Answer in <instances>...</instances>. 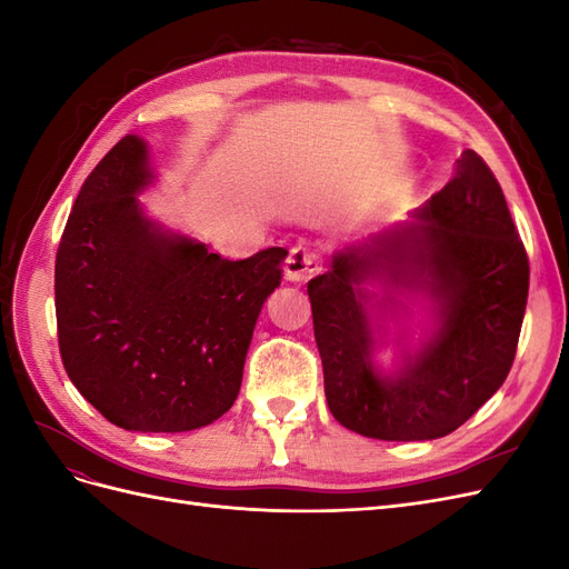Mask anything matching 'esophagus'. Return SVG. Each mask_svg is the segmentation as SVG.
<instances>
[{"label":"esophagus","instance_id":"34e87169","mask_svg":"<svg viewBox=\"0 0 569 569\" xmlns=\"http://www.w3.org/2000/svg\"><path fill=\"white\" fill-rule=\"evenodd\" d=\"M320 270V256L308 247H295L284 261V274L289 282H306Z\"/></svg>","mask_w":569,"mask_h":569}]
</instances>
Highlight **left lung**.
<instances>
[{"label": "left lung", "instance_id": "left-lung-1", "mask_svg": "<svg viewBox=\"0 0 569 569\" xmlns=\"http://www.w3.org/2000/svg\"><path fill=\"white\" fill-rule=\"evenodd\" d=\"M412 218L335 253L308 282L327 406L370 439H439L470 420L506 382L527 308L529 258L479 153L465 149L449 184ZM370 279L420 290L438 311L436 335L396 376L371 366Z\"/></svg>", "mask_w": 569, "mask_h": 569}]
</instances>
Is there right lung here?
Listing matches in <instances>:
<instances>
[{
  "label": "right lung",
  "instance_id": "right-lung-1",
  "mask_svg": "<svg viewBox=\"0 0 569 569\" xmlns=\"http://www.w3.org/2000/svg\"><path fill=\"white\" fill-rule=\"evenodd\" d=\"M147 144L120 140L84 180L54 268L63 368L109 422L189 432L228 412L287 249L228 261L144 218Z\"/></svg>",
  "mask_w": 569,
  "mask_h": 569
}]
</instances>
